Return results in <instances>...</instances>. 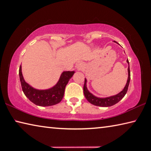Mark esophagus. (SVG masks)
Wrapping results in <instances>:
<instances>
[{"label":"esophagus","mask_w":151,"mask_h":151,"mask_svg":"<svg viewBox=\"0 0 151 151\" xmlns=\"http://www.w3.org/2000/svg\"><path fill=\"white\" fill-rule=\"evenodd\" d=\"M82 66H83V64H82V63L78 64V65H77V68H78V69H80Z\"/></svg>","instance_id":"34e87169"}]
</instances>
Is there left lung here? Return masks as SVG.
<instances>
[{
	"label": "left lung",
	"mask_w": 151,
	"mask_h": 151,
	"mask_svg": "<svg viewBox=\"0 0 151 151\" xmlns=\"http://www.w3.org/2000/svg\"><path fill=\"white\" fill-rule=\"evenodd\" d=\"M127 63L128 64V78L127 83H126V85L123 89V91H122L120 93L116 95H114V96H111V97H106V98H99L94 96V95H92L91 93L87 90V86H86L87 80H86L85 78V84H84V86H83V91H84V95L86 99H87V101L93 105H95V106H101V107L112 106L120 101V100L122 99L124 96H125V95L128 91L129 83H130V66H129V61L128 59H127Z\"/></svg>",
	"instance_id": "obj_1"
}]
</instances>
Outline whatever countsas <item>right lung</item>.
Segmentation results:
<instances>
[{"mask_svg":"<svg viewBox=\"0 0 151 151\" xmlns=\"http://www.w3.org/2000/svg\"><path fill=\"white\" fill-rule=\"evenodd\" d=\"M75 73L74 71H65L62 73L57 84L50 89L37 90L33 88L25 82L19 67V78L24 94L33 104L39 106H51L60 102L64 94V90L70 78Z\"/></svg>","mask_w":151,"mask_h":151,"instance_id":"obj_1","label":"right lung"}]
</instances>
